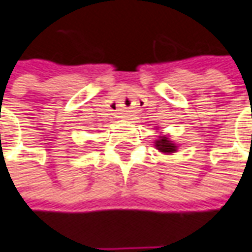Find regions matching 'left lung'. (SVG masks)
<instances>
[{
    "mask_svg": "<svg viewBox=\"0 0 252 252\" xmlns=\"http://www.w3.org/2000/svg\"><path fill=\"white\" fill-rule=\"evenodd\" d=\"M156 147L157 150H159L164 154H171V153H175L177 151V145L171 140H168L167 137H159L156 141Z\"/></svg>",
    "mask_w": 252,
    "mask_h": 252,
    "instance_id": "left-lung-1",
    "label": "left lung"
}]
</instances>
